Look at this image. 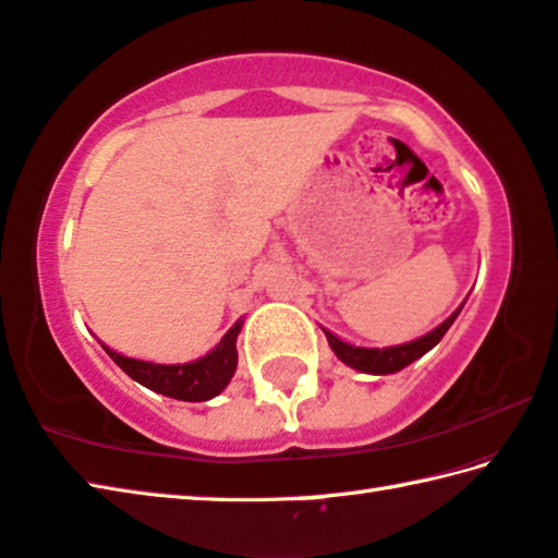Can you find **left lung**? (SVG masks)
<instances>
[{"instance_id": "left-lung-1", "label": "left lung", "mask_w": 558, "mask_h": 558, "mask_svg": "<svg viewBox=\"0 0 558 558\" xmlns=\"http://www.w3.org/2000/svg\"><path fill=\"white\" fill-rule=\"evenodd\" d=\"M465 302H461L447 319H444L439 327H434L432 331L424 333L420 339L404 341V343H395V347H383V349H373V347H356V343H349L339 339L337 333H331L329 329H324V337H327L331 351L337 353V359L341 363H347L349 368L361 371V373H371V376H390V373H398L402 368H408L412 361L422 359L424 353L432 351L437 343L441 341L444 333L449 331L451 324L459 317V312L463 310Z\"/></svg>"}]
</instances>
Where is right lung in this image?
<instances>
[{
  "instance_id": "right-lung-1",
  "label": "right lung",
  "mask_w": 558,
  "mask_h": 558,
  "mask_svg": "<svg viewBox=\"0 0 558 558\" xmlns=\"http://www.w3.org/2000/svg\"><path fill=\"white\" fill-rule=\"evenodd\" d=\"M241 327H244V319H239L209 353L187 363H156L144 359H131L124 356V353L109 349L102 341L99 343H102V349L109 353V359L114 361L129 378L144 385V388L182 402H205L217 398V395L227 388L229 380L234 378L239 363L236 339Z\"/></svg>"
}]
</instances>
